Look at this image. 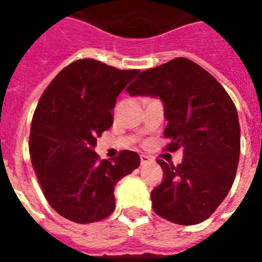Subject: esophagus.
<instances>
[{"mask_svg":"<svg viewBox=\"0 0 262 262\" xmlns=\"http://www.w3.org/2000/svg\"><path fill=\"white\" fill-rule=\"evenodd\" d=\"M140 160H141V162H140V163H141V166H147V164L152 163V159H151V158H149V156H147V155H141V156H140Z\"/></svg>","mask_w":262,"mask_h":262,"instance_id":"obj_1","label":"esophagus"}]
</instances>
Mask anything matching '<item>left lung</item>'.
Here are the masks:
<instances>
[{
    "instance_id": "8db88e82",
    "label": "left lung",
    "mask_w": 262,
    "mask_h": 262,
    "mask_svg": "<svg viewBox=\"0 0 262 262\" xmlns=\"http://www.w3.org/2000/svg\"><path fill=\"white\" fill-rule=\"evenodd\" d=\"M163 100L167 151L183 148L178 166L158 160L163 182L151 191L156 215L190 226L208 219L235 179L241 129L235 104L217 80L190 59L174 58L147 69L127 87Z\"/></svg>"
}]
</instances>
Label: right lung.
I'll return each mask as SVG.
<instances>
[{"label":"right lung","instance_id":"right-lung-1","mask_svg":"<svg viewBox=\"0 0 262 262\" xmlns=\"http://www.w3.org/2000/svg\"><path fill=\"white\" fill-rule=\"evenodd\" d=\"M137 73L79 59L63 68L39 99L31 122V162L43 194L65 219L85 224L111 215L114 186L140 166L133 151L113 160H100L94 151L96 139L113 125L118 95Z\"/></svg>","mask_w":262,"mask_h":262}]
</instances>
